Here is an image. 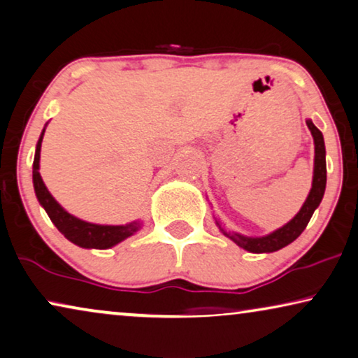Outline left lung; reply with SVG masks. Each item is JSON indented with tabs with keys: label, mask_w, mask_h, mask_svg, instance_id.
<instances>
[{
	"label": "left lung",
	"mask_w": 358,
	"mask_h": 358,
	"mask_svg": "<svg viewBox=\"0 0 358 358\" xmlns=\"http://www.w3.org/2000/svg\"><path fill=\"white\" fill-rule=\"evenodd\" d=\"M306 127L311 131V136H313L315 141V169H313V183H311V189L306 201L301 206L299 214L295 215L290 222H287L284 227L278 229L273 234L266 236H245L240 234H235V231H225L220 227L219 229L224 231V235H227L231 241H235L240 248H243L250 253H273V251H278L284 248L292 241L296 240L300 236L301 231L305 230L306 225H308L311 215H313L315 209L318 208L321 199L324 196L326 189V149H324V139L321 131L315 127L311 120H306Z\"/></svg>",
	"instance_id": "8db88e82"
}]
</instances>
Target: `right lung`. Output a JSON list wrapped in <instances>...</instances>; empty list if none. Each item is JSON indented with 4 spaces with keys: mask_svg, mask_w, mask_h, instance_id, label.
Returning <instances> with one entry per match:
<instances>
[{
    "mask_svg": "<svg viewBox=\"0 0 358 358\" xmlns=\"http://www.w3.org/2000/svg\"><path fill=\"white\" fill-rule=\"evenodd\" d=\"M45 128L40 134L37 148H35V157H34V170H32V180H34V189L35 196H37L38 203L42 208L47 210L48 217L55 224L62 234L66 236L69 241L74 245L80 246V248H95V250H107L112 246L118 245L128 236L134 235L136 231L141 229L143 222L141 220H134L127 225H99L90 224L85 220H80L74 217L64 210L62 206L57 203V199L50 194V191L45 186L42 177H40V148H42Z\"/></svg>",
    "mask_w": 358,
    "mask_h": 358,
    "instance_id": "1",
    "label": "right lung"
}]
</instances>
